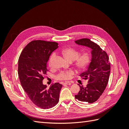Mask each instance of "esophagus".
Segmentation results:
<instances>
[{
  "instance_id": "obj_1",
  "label": "esophagus",
  "mask_w": 129,
  "mask_h": 129,
  "mask_svg": "<svg viewBox=\"0 0 129 129\" xmlns=\"http://www.w3.org/2000/svg\"><path fill=\"white\" fill-rule=\"evenodd\" d=\"M72 83L70 82H66L64 83V84H66V85H71Z\"/></svg>"
}]
</instances>
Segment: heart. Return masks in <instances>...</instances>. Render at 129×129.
<instances>
[{"mask_svg": "<svg viewBox=\"0 0 129 129\" xmlns=\"http://www.w3.org/2000/svg\"><path fill=\"white\" fill-rule=\"evenodd\" d=\"M63 54L64 57L70 61H75L76 60L75 65L76 67L80 70H84L87 68L91 60V54L90 53L85 52L79 55V52L72 48L64 49ZM55 56V53H53L50 55L48 61V64L50 67L52 68L54 67V61ZM74 74L75 73L72 71L62 72L60 73L58 77L61 80H70L72 79Z\"/></svg>", "mask_w": 129, "mask_h": 129, "instance_id": "b5f03b06", "label": "heart"}]
</instances>
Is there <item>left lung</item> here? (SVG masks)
<instances>
[{"label":"left lung","instance_id":"8db88e82","mask_svg":"<svg viewBox=\"0 0 129 129\" xmlns=\"http://www.w3.org/2000/svg\"><path fill=\"white\" fill-rule=\"evenodd\" d=\"M76 44L91 49V60L88 70L79 75L88 81L85 87L80 84V91L75 99L82 102L92 103L102 95L108 83L110 73V63L107 53L96 43L84 38L75 41Z\"/></svg>","mask_w":129,"mask_h":129}]
</instances>
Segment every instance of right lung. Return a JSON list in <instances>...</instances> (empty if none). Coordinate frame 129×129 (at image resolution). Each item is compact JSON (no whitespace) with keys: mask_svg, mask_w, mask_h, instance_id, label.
<instances>
[{"mask_svg":"<svg viewBox=\"0 0 129 129\" xmlns=\"http://www.w3.org/2000/svg\"><path fill=\"white\" fill-rule=\"evenodd\" d=\"M57 48L55 42L34 40L26 46L19 58L18 75L22 87L32 102L44 109L54 107L59 101L62 85L55 83L47 89L42 82L49 56Z\"/></svg>","mask_w":129,"mask_h":129,"instance_id":"1","label":"right lung"}]
</instances>
